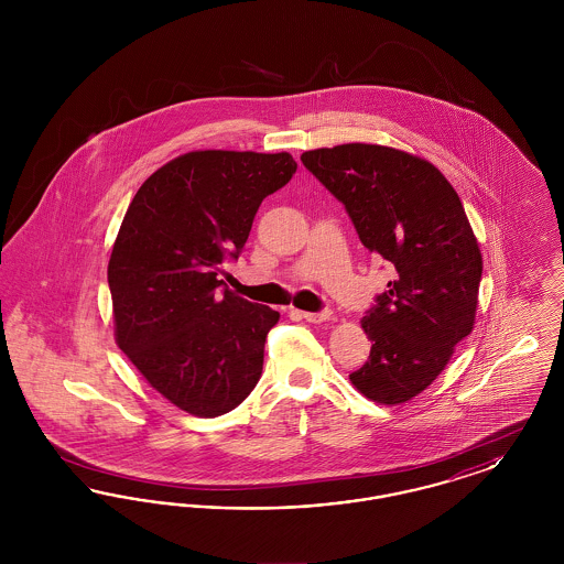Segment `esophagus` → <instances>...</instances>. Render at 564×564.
Instances as JSON below:
<instances>
[{
    "mask_svg": "<svg viewBox=\"0 0 564 564\" xmlns=\"http://www.w3.org/2000/svg\"><path fill=\"white\" fill-rule=\"evenodd\" d=\"M304 319L308 323H325L329 322L334 315H332V311H322V313H300Z\"/></svg>",
    "mask_w": 564,
    "mask_h": 564,
    "instance_id": "34e87169",
    "label": "esophagus"
}]
</instances>
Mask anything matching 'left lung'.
<instances>
[{
	"instance_id": "left-lung-1",
	"label": "left lung",
	"mask_w": 564,
	"mask_h": 564,
	"mask_svg": "<svg viewBox=\"0 0 564 564\" xmlns=\"http://www.w3.org/2000/svg\"><path fill=\"white\" fill-rule=\"evenodd\" d=\"M300 161L345 205L364 247L395 269L361 319L372 349L350 382L372 402H408L476 323L482 253L460 198L431 162L387 145L319 148Z\"/></svg>"
}]
</instances>
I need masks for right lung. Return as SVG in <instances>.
Masks as SVG:
<instances>
[{"label": "right lung", "mask_w": 564, "mask_h": 564, "mask_svg": "<svg viewBox=\"0 0 564 564\" xmlns=\"http://www.w3.org/2000/svg\"><path fill=\"white\" fill-rule=\"evenodd\" d=\"M295 169L288 152H188L143 182L122 219L108 264L116 343L188 414L230 412L262 376L279 313L221 291L224 260Z\"/></svg>", "instance_id": "add662e5"}]
</instances>
